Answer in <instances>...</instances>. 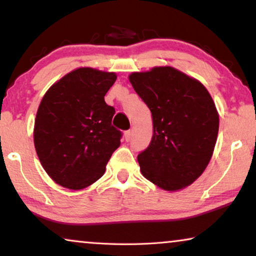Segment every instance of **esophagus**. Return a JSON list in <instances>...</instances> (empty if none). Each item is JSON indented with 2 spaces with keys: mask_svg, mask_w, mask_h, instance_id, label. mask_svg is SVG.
Segmentation results:
<instances>
[{
  "mask_svg": "<svg viewBox=\"0 0 256 256\" xmlns=\"http://www.w3.org/2000/svg\"><path fill=\"white\" fill-rule=\"evenodd\" d=\"M124 138H126V141H129V140L132 138V130H130V129L124 132Z\"/></svg>",
  "mask_w": 256,
  "mask_h": 256,
  "instance_id": "esophagus-1",
  "label": "esophagus"
}]
</instances>
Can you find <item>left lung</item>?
Returning a JSON list of instances; mask_svg holds the SVG:
<instances>
[{
	"instance_id": "1",
	"label": "left lung",
	"mask_w": 256,
	"mask_h": 256,
	"mask_svg": "<svg viewBox=\"0 0 256 256\" xmlns=\"http://www.w3.org/2000/svg\"><path fill=\"white\" fill-rule=\"evenodd\" d=\"M132 88L152 112L154 134L138 154L142 174L163 190L194 183L211 160L219 116L208 90L174 68L129 76Z\"/></svg>"
}]
</instances>
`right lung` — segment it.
Wrapping results in <instances>:
<instances>
[{
  "label": "right lung",
  "instance_id": "add662e5",
  "mask_svg": "<svg viewBox=\"0 0 256 256\" xmlns=\"http://www.w3.org/2000/svg\"><path fill=\"white\" fill-rule=\"evenodd\" d=\"M115 73L76 68L52 85L38 107L34 142L44 170L62 186L80 190L104 174L122 132L112 126L104 96Z\"/></svg>",
  "mask_w": 256,
  "mask_h": 256
}]
</instances>
